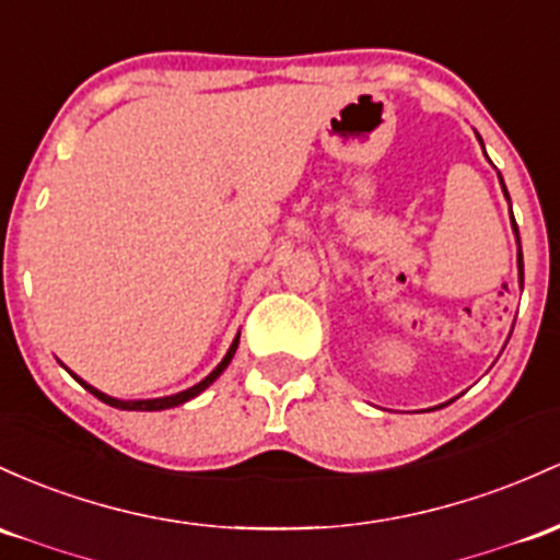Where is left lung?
<instances>
[{"label":"left lung","instance_id":"left-lung-1","mask_svg":"<svg viewBox=\"0 0 560 560\" xmlns=\"http://www.w3.org/2000/svg\"><path fill=\"white\" fill-rule=\"evenodd\" d=\"M478 140H481V138H478ZM483 153H487V151H483ZM497 175H500V172H497ZM500 186H502V190H505V199L510 201L505 183H502V175H500ZM510 218H513V210H510ZM513 233H515V242H518V279H521V284H524V255H521V238H518V225H515V220H513Z\"/></svg>","mask_w":560,"mask_h":560}]
</instances>
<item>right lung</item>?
I'll use <instances>...</instances> for the list:
<instances>
[{
	"instance_id": "1",
	"label": "right lung",
	"mask_w": 560,
	"mask_h": 560,
	"mask_svg": "<svg viewBox=\"0 0 560 560\" xmlns=\"http://www.w3.org/2000/svg\"><path fill=\"white\" fill-rule=\"evenodd\" d=\"M236 348H238V335L233 337V342H231V348H229V353L223 355V361H220L218 366H214V370L207 374L205 380H201V383H196L194 388H188V390H180V393H172V396H162V398H116V396H108V393H103V390H97V388H92L90 383H84L82 377H77V374H73L71 370H69V374L73 380H77L79 385H84V388H88L92 396H97L101 398L103 404H108V407H114V409H125V411H162V409H172V407H180V404H186V401H190V398H196L199 396V393H205L207 388H210V385L214 383V380L220 377V374L225 372V366L231 364V359H233V353H236Z\"/></svg>"
}]
</instances>
